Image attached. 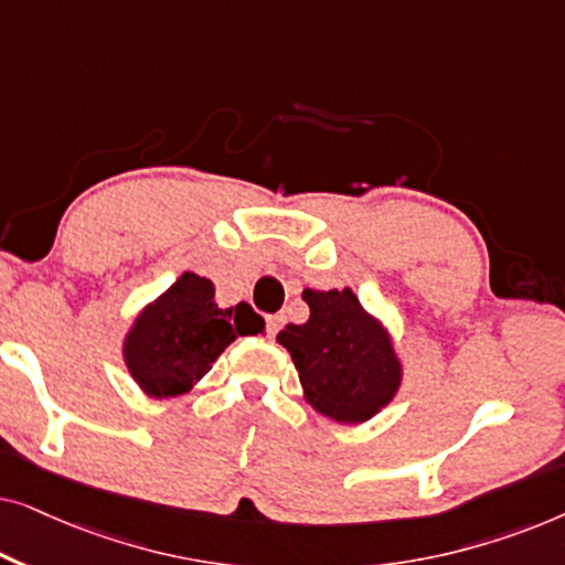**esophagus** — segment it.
Wrapping results in <instances>:
<instances>
[{"label":"esophagus","instance_id":"34e87169","mask_svg":"<svg viewBox=\"0 0 565 565\" xmlns=\"http://www.w3.org/2000/svg\"><path fill=\"white\" fill-rule=\"evenodd\" d=\"M282 316H267V337L269 339H275V334H277V331H280L282 329Z\"/></svg>","mask_w":565,"mask_h":565}]
</instances>
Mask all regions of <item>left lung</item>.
<instances>
[{
	"instance_id": "8db88e82",
	"label": "left lung",
	"mask_w": 565,
	"mask_h": 565,
	"mask_svg": "<svg viewBox=\"0 0 565 565\" xmlns=\"http://www.w3.org/2000/svg\"><path fill=\"white\" fill-rule=\"evenodd\" d=\"M306 323H288L277 342L296 362L306 398L334 422H365L388 404L401 383L391 339L358 296L344 290H303Z\"/></svg>"
}]
</instances>
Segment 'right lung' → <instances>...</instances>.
<instances>
[{
	"mask_svg": "<svg viewBox=\"0 0 565 565\" xmlns=\"http://www.w3.org/2000/svg\"><path fill=\"white\" fill-rule=\"evenodd\" d=\"M265 329L249 303L215 306L213 282L184 273L138 316L126 339V365L153 398L188 393L236 337Z\"/></svg>",
	"mask_w": 565,
	"mask_h": 565,
	"instance_id": "add662e5",
	"label": "right lung"
}]
</instances>
